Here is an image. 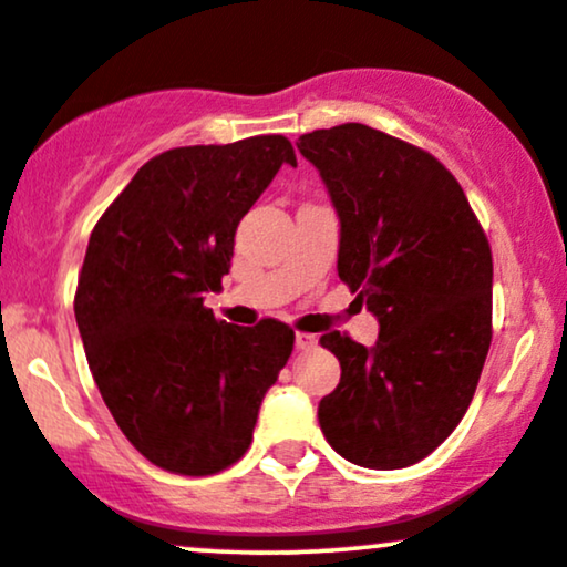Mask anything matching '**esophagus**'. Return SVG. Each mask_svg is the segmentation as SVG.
<instances>
[{"mask_svg":"<svg viewBox=\"0 0 567 567\" xmlns=\"http://www.w3.org/2000/svg\"><path fill=\"white\" fill-rule=\"evenodd\" d=\"M317 343V336H311V333H296V349L298 351H306V349H311Z\"/></svg>","mask_w":567,"mask_h":567,"instance_id":"1","label":"esophagus"}]
</instances>
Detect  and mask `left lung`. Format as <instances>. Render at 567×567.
Listing matches in <instances>:
<instances>
[{
    "label": "left lung",
    "mask_w": 567,
    "mask_h": 567,
    "mask_svg": "<svg viewBox=\"0 0 567 567\" xmlns=\"http://www.w3.org/2000/svg\"><path fill=\"white\" fill-rule=\"evenodd\" d=\"M298 152L336 207L338 277L379 320L373 347L320 338L341 381L320 400L324 440L365 470L419 464L470 408L493 315V258L464 188L424 148L360 122L315 130Z\"/></svg>",
    "instance_id": "8db88e82"
}]
</instances>
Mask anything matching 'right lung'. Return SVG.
<instances>
[{"mask_svg":"<svg viewBox=\"0 0 567 567\" xmlns=\"http://www.w3.org/2000/svg\"><path fill=\"white\" fill-rule=\"evenodd\" d=\"M282 165H296L285 135L171 148L90 234L74 298L87 365L122 434L167 472L205 477L243 458L292 351L285 322L234 328L205 306Z\"/></svg>","mask_w":567,"mask_h":567,"instance_id":"obj_1","label":"right lung"}]
</instances>
